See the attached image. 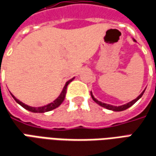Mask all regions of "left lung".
<instances>
[{"label":"left lung","instance_id":"8db88e82","mask_svg":"<svg viewBox=\"0 0 156 156\" xmlns=\"http://www.w3.org/2000/svg\"><path fill=\"white\" fill-rule=\"evenodd\" d=\"M133 40L135 41V40ZM135 42H136V41H135ZM144 91H145V89H144L142 93L140 94H139V96L137 97L136 99L133 100V101H130V102H128V103H127V104L122 105H119V106H115V105H109V104H105V103H103V102H101V101H99L98 100H96V99L94 97L92 92H90V94H91V97H92V99L94 100V101L95 103H97L98 105H101V106H102V107H104V108H105V109H108V110H111V111H113V112H122V111H124V110H127V108L131 107L133 105L135 104V103H136V102L139 101V99L142 97V95L144 94Z\"/></svg>","mask_w":156,"mask_h":156}]
</instances>
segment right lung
<instances>
[{
	"mask_svg": "<svg viewBox=\"0 0 156 156\" xmlns=\"http://www.w3.org/2000/svg\"><path fill=\"white\" fill-rule=\"evenodd\" d=\"M73 79H74V78H73L72 79L68 80V81L66 83V84L64 86L62 93L60 94L59 96L57 97L55 101H53V102H51V103H50V104L46 105H44V106H40V107H32V106H29L28 105H25L24 103H23L22 101H20L19 100H17V98L14 96V95H12V94H12V96L13 97V99L16 101V102H17V104L20 105L21 106H23V107L24 109H26V110H28V111H29V112H34V113H44V112H50V111H52V110H54V109L57 108L62 103L63 101H64V99H65V96H66L67 85H68Z\"/></svg>",
	"mask_w": 156,
	"mask_h": 156,
	"instance_id": "obj_1",
	"label": "right lung"
}]
</instances>
